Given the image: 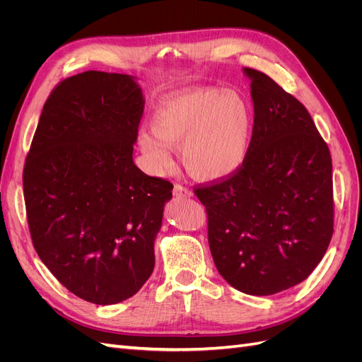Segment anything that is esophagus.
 Wrapping results in <instances>:
<instances>
[{
  "mask_svg": "<svg viewBox=\"0 0 362 362\" xmlns=\"http://www.w3.org/2000/svg\"><path fill=\"white\" fill-rule=\"evenodd\" d=\"M173 194L177 196V198H190V196H193V193L187 187H184V185L180 184L173 185Z\"/></svg>",
  "mask_w": 362,
  "mask_h": 362,
  "instance_id": "1",
  "label": "esophagus"
}]
</instances>
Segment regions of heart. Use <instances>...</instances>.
Masks as SVG:
<instances>
[{"label":"heart","instance_id":"1","mask_svg":"<svg viewBox=\"0 0 362 362\" xmlns=\"http://www.w3.org/2000/svg\"><path fill=\"white\" fill-rule=\"evenodd\" d=\"M149 127L152 133H139L137 146L152 173L170 169V149L180 148L184 166L193 177L225 180L249 157L254 113L235 90L198 87L164 96Z\"/></svg>","mask_w":362,"mask_h":362}]
</instances>
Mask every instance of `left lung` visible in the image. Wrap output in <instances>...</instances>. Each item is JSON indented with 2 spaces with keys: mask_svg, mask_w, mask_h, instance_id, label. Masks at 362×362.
<instances>
[{
  "mask_svg": "<svg viewBox=\"0 0 362 362\" xmlns=\"http://www.w3.org/2000/svg\"><path fill=\"white\" fill-rule=\"evenodd\" d=\"M243 74L255 115L249 157L233 177L194 193L217 272L238 291L270 296L308 278L329 246L332 160L294 96L266 74Z\"/></svg>",
  "mask_w": 362,
  "mask_h": 362,
  "instance_id": "8db88e82",
  "label": "left lung"
}]
</instances>
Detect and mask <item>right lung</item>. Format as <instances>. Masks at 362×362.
<instances>
[{
  "label": "right lung",
  "instance_id": "right-lung-1",
  "mask_svg": "<svg viewBox=\"0 0 362 362\" xmlns=\"http://www.w3.org/2000/svg\"><path fill=\"white\" fill-rule=\"evenodd\" d=\"M145 98L137 78L87 71L47 100L24 166L33 245L62 286L115 305L156 264L154 242L173 185L141 172L133 145Z\"/></svg>",
  "mask_w": 362,
  "mask_h": 362
}]
</instances>
